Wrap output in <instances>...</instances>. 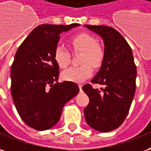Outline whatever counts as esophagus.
<instances>
[{
	"instance_id": "esophagus-1",
	"label": "esophagus",
	"mask_w": 151,
	"mask_h": 151,
	"mask_svg": "<svg viewBox=\"0 0 151 151\" xmlns=\"http://www.w3.org/2000/svg\"><path fill=\"white\" fill-rule=\"evenodd\" d=\"M78 86H79V89H80V91H82V88H83V85H82V84H79Z\"/></svg>"
}]
</instances>
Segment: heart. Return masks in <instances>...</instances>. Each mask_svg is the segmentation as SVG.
<instances>
[{
    "label": "heart",
    "instance_id": "heart-1",
    "mask_svg": "<svg viewBox=\"0 0 151 151\" xmlns=\"http://www.w3.org/2000/svg\"><path fill=\"white\" fill-rule=\"evenodd\" d=\"M70 44L74 50L81 51L80 62L83 65L73 66L62 73V78L69 82H82L92 74V68H99L105 57L103 47L98 44L96 39L88 33H81L73 37ZM54 58L60 68L67 67L70 62V55L63 46H56Z\"/></svg>",
    "mask_w": 151,
    "mask_h": 151
}]
</instances>
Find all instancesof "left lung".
<instances>
[{
    "instance_id": "left-lung-1",
    "label": "left lung",
    "mask_w": 151,
    "mask_h": 151,
    "mask_svg": "<svg viewBox=\"0 0 151 151\" xmlns=\"http://www.w3.org/2000/svg\"><path fill=\"white\" fill-rule=\"evenodd\" d=\"M84 26L100 36L105 46L104 60L91 80L104 87L83 86L90 100L84 109L85 119L95 130L108 132L119 127L128 114L136 90L137 67L130 46L117 30L104 25Z\"/></svg>"
}]
</instances>
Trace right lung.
<instances>
[{
  "instance_id": "obj_1",
  "label": "right lung",
  "mask_w": 151,
  "mask_h": 151,
  "mask_svg": "<svg viewBox=\"0 0 151 151\" xmlns=\"http://www.w3.org/2000/svg\"><path fill=\"white\" fill-rule=\"evenodd\" d=\"M78 26H37L14 55L10 70L12 98L21 119L36 130L54 127L60 120L65 103L78 93L75 83H58L59 65L54 58L60 35Z\"/></svg>"
}]
</instances>
